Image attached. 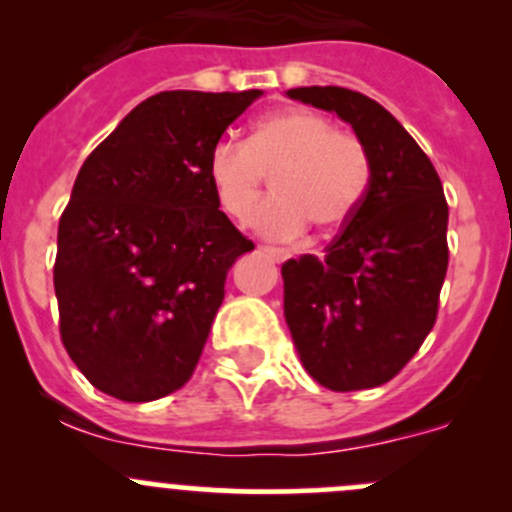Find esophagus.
<instances>
[{
  "instance_id": "obj_1",
  "label": "esophagus",
  "mask_w": 512,
  "mask_h": 512,
  "mask_svg": "<svg viewBox=\"0 0 512 512\" xmlns=\"http://www.w3.org/2000/svg\"><path fill=\"white\" fill-rule=\"evenodd\" d=\"M260 252H265V255L272 257L275 262H285L289 257L287 250H282V247H272V245H260Z\"/></svg>"
}]
</instances>
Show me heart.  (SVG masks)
Masks as SVG:
<instances>
[{"label":"heart","instance_id":"heart-1","mask_svg":"<svg viewBox=\"0 0 512 512\" xmlns=\"http://www.w3.org/2000/svg\"><path fill=\"white\" fill-rule=\"evenodd\" d=\"M272 175L275 195L252 225L275 240L299 237L307 225L332 235L354 220L369 193L374 163L366 143L309 108L262 116L247 141L223 138L208 156V178L227 218H250Z\"/></svg>","mask_w":512,"mask_h":512}]
</instances>
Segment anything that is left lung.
Instances as JSON below:
<instances>
[{
  "label": "left lung",
  "mask_w": 512,
  "mask_h": 512,
  "mask_svg": "<svg viewBox=\"0 0 512 512\" xmlns=\"http://www.w3.org/2000/svg\"><path fill=\"white\" fill-rule=\"evenodd\" d=\"M289 98L352 123L374 163L359 213L319 260L282 265L285 319L299 359L332 391L374 389L421 349L438 317L448 270V203L411 133L374 98L309 86Z\"/></svg>",
  "instance_id": "left-lung-1"
}]
</instances>
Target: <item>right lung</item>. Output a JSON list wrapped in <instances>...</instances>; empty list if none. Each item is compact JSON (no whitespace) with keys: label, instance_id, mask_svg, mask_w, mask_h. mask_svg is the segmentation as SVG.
Wrapping results in <instances>:
<instances>
[{"label":"right lung","instance_id":"1","mask_svg":"<svg viewBox=\"0 0 512 512\" xmlns=\"http://www.w3.org/2000/svg\"><path fill=\"white\" fill-rule=\"evenodd\" d=\"M260 94L160 91L81 165L54 289L64 349L103 394L141 404L193 376L227 272L255 247L220 210L208 156Z\"/></svg>","mask_w":512,"mask_h":512}]
</instances>
